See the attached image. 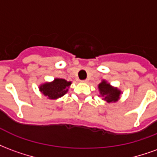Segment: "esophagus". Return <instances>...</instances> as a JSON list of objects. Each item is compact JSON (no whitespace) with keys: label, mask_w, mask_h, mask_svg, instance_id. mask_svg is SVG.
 <instances>
[{"label":"esophagus","mask_w":157,"mask_h":157,"mask_svg":"<svg viewBox=\"0 0 157 157\" xmlns=\"http://www.w3.org/2000/svg\"><path fill=\"white\" fill-rule=\"evenodd\" d=\"M82 83H87L88 82V80H83V81H82Z\"/></svg>","instance_id":"34e87169"}]
</instances>
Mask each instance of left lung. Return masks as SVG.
Segmentation results:
<instances>
[{
  "label": "left lung",
  "instance_id": "left-lung-1",
  "mask_svg": "<svg viewBox=\"0 0 157 157\" xmlns=\"http://www.w3.org/2000/svg\"><path fill=\"white\" fill-rule=\"evenodd\" d=\"M99 97H102V100H104L108 103H114L118 102L122 94L121 90L118 87L113 86L110 83L106 80H102L98 84Z\"/></svg>",
  "mask_w": 157,
  "mask_h": 157
}]
</instances>
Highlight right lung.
Masks as SVG:
<instances>
[{"mask_svg":"<svg viewBox=\"0 0 157 157\" xmlns=\"http://www.w3.org/2000/svg\"><path fill=\"white\" fill-rule=\"evenodd\" d=\"M71 85V82L65 79L55 78L54 81L40 84L39 89L40 92L48 99H58L65 95Z\"/></svg>","mask_w":157,"mask_h":157,"instance_id":"add662e5","label":"right lung"}]
</instances>
